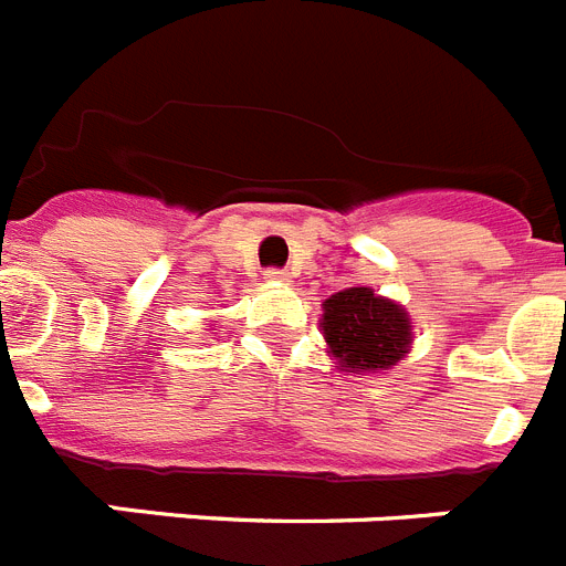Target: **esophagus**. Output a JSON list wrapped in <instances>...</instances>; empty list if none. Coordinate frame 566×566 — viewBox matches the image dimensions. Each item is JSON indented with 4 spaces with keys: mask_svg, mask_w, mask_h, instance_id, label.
Instances as JSON below:
<instances>
[{
    "mask_svg": "<svg viewBox=\"0 0 566 566\" xmlns=\"http://www.w3.org/2000/svg\"><path fill=\"white\" fill-rule=\"evenodd\" d=\"M264 279H268V282H291V273L282 268H268L264 270Z\"/></svg>",
    "mask_w": 566,
    "mask_h": 566,
    "instance_id": "34e87169",
    "label": "esophagus"
}]
</instances>
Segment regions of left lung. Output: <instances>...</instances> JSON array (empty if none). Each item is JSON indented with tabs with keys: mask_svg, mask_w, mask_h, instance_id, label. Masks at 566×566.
I'll return each instance as SVG.
<instances>
[{
	"mask_svg": "<svg viewBox=\"0 0 566 566\" xmlns=\"http://www.w3.org/2000/svg\"><path fill=\"white\" fill-rule=\"evenodd\" d=\"M322 331L345 371H388L408 354L411 322L371 287H348L325 302Z\"/></svg>",
	"mask_w": 566,
	"mask_h": 566,
	"instance_id": "obj_1",
	"label": "left lung"
}]
</instances>
